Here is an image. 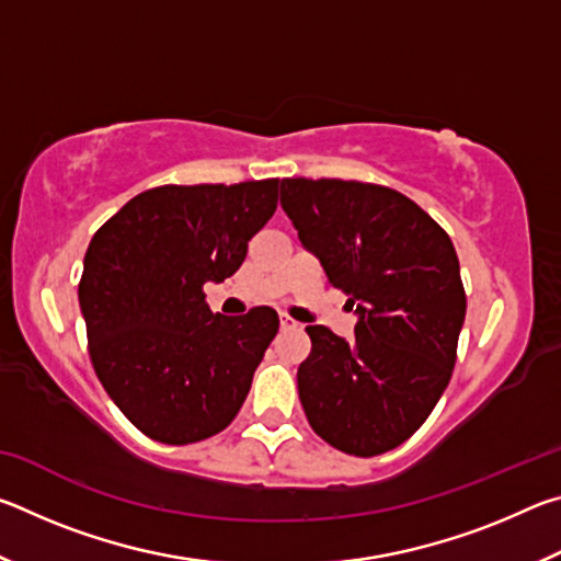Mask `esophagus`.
<instances>
[{"instance_id":"esophagus-1","label":"esophagus","mask_w":561,"mask_h":561,"mask_svg":"<svg viewBox=\"0 0 561 561\" xmlns=\"http://www.w3.org/2000/svg\"><path fill=\"white\" fill-rule=\"evenodd\" d=\"M299 324L294 319H289V317H279V329L282 331H289V329H297Z\"/></svg>"}]
</instances>
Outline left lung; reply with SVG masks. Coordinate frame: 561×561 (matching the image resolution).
Listing matches in <instances>:
<instances>
[{
    "mask_svg": "<svg viewBox=\"0 0 561 561\" xmlns=\"http://www.w3.org/2000/svg\"><path fill=\"white\" fill-rule=\"evenodd\" d=\"M282 210L357 307L351 344L307 327L311 354L297 383L309 425L358 458L393 450L453 376L465 289L450 237L405 195L356 180H282Z\"/></svg>",
    "mask_w": 561,
    "mask_h": 561,
    "instance_id": "obj_1",
    "label": "left lung"
}]
</instances>
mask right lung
<instances>
[{
    "mask_svg": "<svg viewBox=\"0 0 561 561\" xmlns=\"http://www.w3.org/2000/svg\"><path fill=\"white\" fill-rule=\"evenodd\" d=\"M279 180L160 185L93 234L79 284L89 354L121 413L148 438L187 445L225 431L250 393L279 317L213 314L203 287L240 270L277 210Z\"/></svg>",
    "mask_w": 561,
    "mask_h": 561,
    "instance_id": "add662e5",
    "label": "right lung"
}]
</instances>
